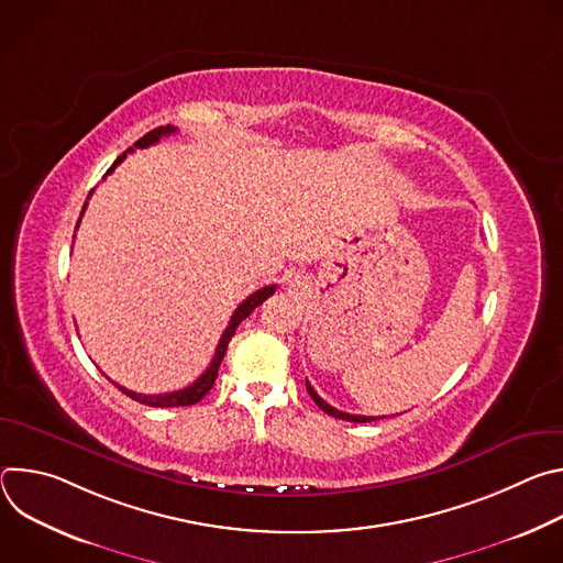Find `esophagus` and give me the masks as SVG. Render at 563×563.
I'll use <instances>...</instances> for the list:
<instances>
[{
    "instance_id": "esophagus-1",
    "label": "esophagus",
    "mask_w": 563,
    "mask_h": 563,
    "mask_svg": "<svg viewBox=\"0 0 563 563\" xmlns=\"http://www.w3.org/2000/svg\"><path fill=\"white\" fill-rule=\"evenodd\" d=\"M302 287V280L298 278V276H294L291 280H289V289H300Z\"/></svg>"
}]
</instances>
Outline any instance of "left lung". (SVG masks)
I'll return each instance as SVG.
<instances>
[{"label": "left lung", "instance_id": "left-lung-1", "mask_svg": "<svg viewBox=\"0 0 563 563\" xmlns=\"http://www.w3.org/2000/svg\"><path fill=\"white\" fill-rule=\"evenodd\" d=\"M305 385H307L309 396L313 398V404H316L320 410H323V412H328L330 417H334V419H343V421H352V423H369V421H376V419H385V417H361V415H347V412H341V410L332 408L330 404H325V400L316 394V389H313L307 380H305Z\"/></svg>", "mask_w": 563, "mask_h": 563}]
</instances>
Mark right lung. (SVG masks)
Wrapping results in <instances>:
<instances>
[{
    "label": "right lung",
    "instance_id": "1",
    "mask_svg": "<svg viewBox=\"0 0 563 563\" xmlns=\"http://www.w3.org/2000/svg\"><path fill=\"white\" fill-rule=\"evenodd\" d=\"M169 133H176V126H172V124H167V126H157V129H153V131H148L144 137H140L129 151H133V148H144V146H151V144H155L159 137L163 135H169ZM126 151V153H129ZM126 153H122L115 163L111 165V169L107 172V176L109 174H113V169L122 163V159L126 157ZM104 176V178H107ZM93 194V191H91ZM91 194H89V198H91ZM85 209H87V202H85V207H82V213H85ZM82 213H79V220H82ZM79 220H77V224H79ZM77 229V227H75ZM276 291V285H269V287H263V289H258V291H254L252 296H247L243 302L238 305V309L233 311V316H231V320H229V325H227V330L222 332V336H220V343H218V347H216V354H213V358H211V363H209V367L205 369V374H200V378L198 380H194L189 387H185V389H178V391H167V394H137V391H131V389H126V387H122V385H118V383H113L120 391H124L126 396H131L133 400H137V404H144V406H151V408H180V406H194V404H198V400L213 387V383H216V376H218V367H220V363H222V358H224V352H227V345H229V341H231V336L235 334V330H238V325L243 323V320L263 302V300H267L272 294Z\"/></svg>",
    "mask_w": 563,
    "mask_h": 563
}]
</instances>
